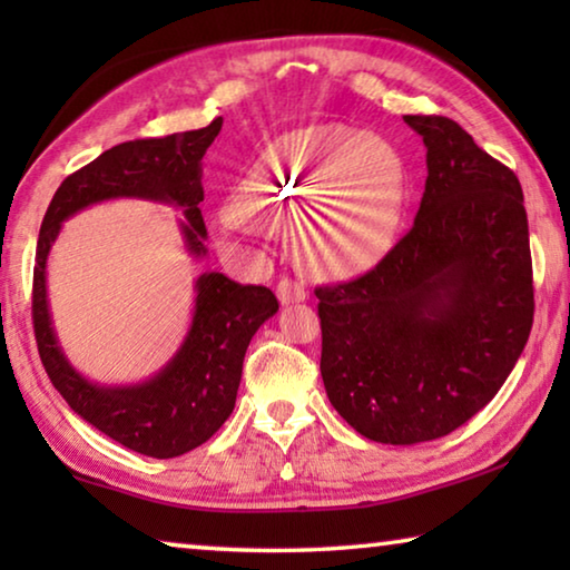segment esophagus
<instances>
[{"instance_id": "1", "label": "esophagus", "mask_w": 570, "mask_h": 570, "mask_svg": "<svg viewBox=\"0 0 570 570\" xmlns=\"http://www.w3.org/2000/svg\"><path fill=\"white\" fill-rule=\"evenodd\" d=\"M276 294H278V302L282 304H294V302H306L308 292L304 288V284L292 282V278H282L276 286Z\"/></svg>"}]
</instances>
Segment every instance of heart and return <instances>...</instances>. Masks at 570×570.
<instances>
[{"label": "heart", "instance_id": "obj_1", "mask_svg": "<svg viewBox=\"0 0 570 570\" xmlns=\"http://www.w3.org/2000/svg\"><path fill=\"white\" fill-rule=\"evenodd\" d=\"M407 173L397 148L352 125L286 135L254 163L226 210L230 230L266 236L288 226L298 266L350 278L384 262L397 244Z\"/></svg>", "mask_w": 570, "mask_h": 570}]
</instances>
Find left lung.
Returning a JSON list of instances; mask_svg holds the SVG:
<instances>
[{"label":"left lung","instance_id":"left-lung-1","mask_svg":"<svg viewBox=\"0 0 570 570\" xmlns=\"http://www.w3.org/2000/svg\"><path fill=\"white\" fill-rule=\"evenodd\" d=\"M428 148L414 226L372 272L320 286L322 380L366 440L450 435L503 387L533 326L515 173L455 120L404 115Z\"/></svg>","mask_w":570,"mask_h":570}]
</instances>
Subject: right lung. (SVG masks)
Masks as SVG:
<instances>
[{
    "mask_svg": "<svg viewBox=\"0 0 570 570\" xmlns=\"http://www.w3.org/2000/svg\"><path fill=\"white\" fill-rule=\"evenodd\" d=\"M224 118L200 130L120 142L62 180L47 208L35 256L32 322L45 372L65 402L110 440L140 455L168 460L204 445L234 412L250 336L278 312L272 288L236 284L218 272L196 278L188 334L173 360L138 384H98L67 362L47 302V256L62 220L110 198H146L183 210L180 234L204 258L206 224L200 160Z\"/></svg>",
    "mask_w": 570,
    "mask_h": 570,
    "instance_id": "right-lung-1",
    "label": "right lung"
}]
</instances>
